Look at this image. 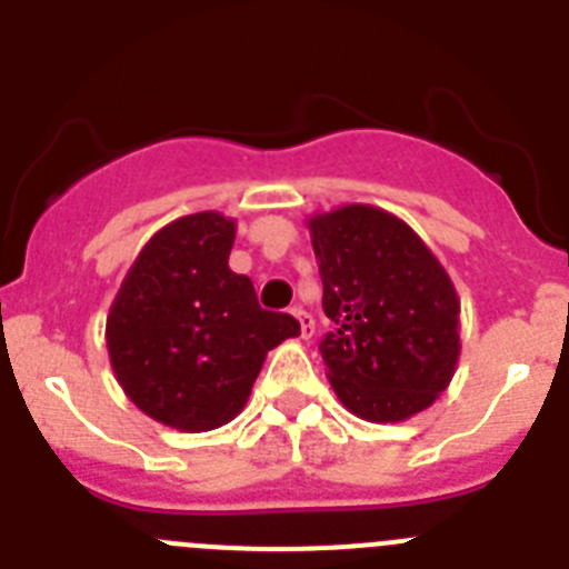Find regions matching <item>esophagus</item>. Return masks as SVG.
<instances>
[{
    "label": "esophagus",
    "instance_id": "34e87169",
    "mask_svg": "<svg viewBox=\"0 0 569 569\" xmlns=\"http://www.w3.org/2000/svg\"><path fill=\"white\" fill-rule=\"evenodd\" d=\"M290 313L296 316V319H299V330H301V339H310V336H313V316L308 313V310H301V308H293L290 310Z\"/></svg>",
    "mask_w": 569,
    "mask_h": 569
}]
</instances>
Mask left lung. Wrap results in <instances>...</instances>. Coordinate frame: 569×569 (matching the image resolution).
I'll return each mask as SVG.
<instances>
[{"instance_id":"obj_1","label":"left lung","mask_w":569,"mask_h":569,"mask_svg":"<svg viewBox=\"0 0 569 569\" xmlns=\"http://www.w3.org/2000/svg\"><path fill=\"white\" fill-rule=\"evenodd\" d=\"M321 308L336 330L321 359L341 405L396 425L433 405L461 356V301L445 264L399 216L341 204L308 219Z\"/></svg>"}]
</instances>
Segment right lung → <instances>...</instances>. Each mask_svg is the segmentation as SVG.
<instances>
[{
  "instance_id": "obj_1",
  "label": "right lung",
  "mask_w": 569,
  "mask_h": 569,
  "mask_svg": "<svg viewBox=\"0 0 569 569\" xmlns=\"http://www.w3.org/2000/svg\"><path fill=\"white\" fill-rule=\"evenodd\" d=\"M236 219L202 210L148 239L108 310L113 376L144 416L204 433L244 410L268 353L299 336L259 308L253 281L228 264Z\"/></svg>"
}]
</instances>
